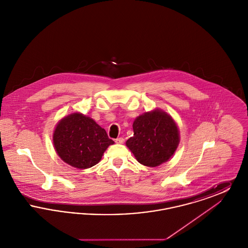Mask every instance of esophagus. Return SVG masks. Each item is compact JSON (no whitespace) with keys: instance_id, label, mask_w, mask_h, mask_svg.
<instances>
[{"instance_id":"esophagus-1","label":"esophagus","mask_w":248,"mask_h":248,"mask_svg":"<svg viewBox=\"0 0 248 248\" xmlns=\"http://www.w3.org/2000/svg\"><path fill=\"white\" fill-rule=\"evenodd\" d=\"M115 142L118 144H123L124 142V138H118L115 140Z\"/></svg>"}]
</instances>
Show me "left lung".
Instances as JSON below:
<instances>
[{"label": "left lung", "mask_w": 248, "mask_h": 248, "mask_svg": "<svg viewBox=\"0 0 248 248\" xmlns=\"http://www.w3.org/2000/svg\"><path fill=\"white\" fill-rule=\"evenodd\" d=\"M134 136L126 146L141 165L155 167L170 159L177 150L179 134L174 120L155 109L139 116L133 124Z\"/></svg>", "instance_id": "1"}]
</instances>
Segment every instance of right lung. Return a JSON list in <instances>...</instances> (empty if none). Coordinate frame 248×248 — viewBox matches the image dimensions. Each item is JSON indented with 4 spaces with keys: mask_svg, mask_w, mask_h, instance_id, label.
I'll list each match as a JSON object with an SVG mask.
<instances>
[{
    "mask_svg": "<svg viewBox=\"0 0 248 248\" xmlns=\"http://www.w3.org/2000/svg\"><path fill=\"white\" fill-rule=\"evenodd\" d=\"M59 157L68 165L86 169L96 165L114 141L93 119L75 112L62 119L53 136Z\"/></svg>",
    "mask_w": 248,
    "mask_h": 248,
    "instance_id": "1",
    "label": "right lung"
}]
</instances>
